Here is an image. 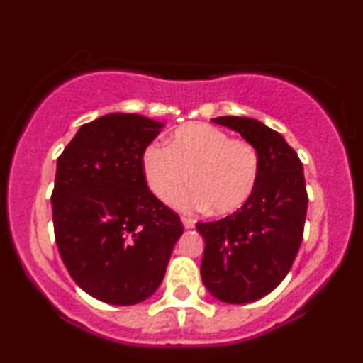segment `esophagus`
Masks as SVG:
<instances>
[{
	"mask_svg": "<svg viewBox=\"0 0 363 363\" xmlns=\"http://www.w3.org/2000/svg\"><path fill=\"white\" fill-rule=\"evenodd\" d=\"M182 225H184V228H194V220L193 218H187V216H182Z\"/></svg>",
	"mask_w": 363,
	"mask_h": 363,
	"instance_id": "esophagus-1",
	"label": "esophagus"
}]
</instances>
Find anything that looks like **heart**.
Masks as SVG:
<instances>
[{
    "instance_id": "b5f03b06",
    "label": "heart",
    "mask_w": 363,
    "mask_h": 363,
    "mask_svg": "<svg viewBox=\"0 0 363 363\" xmlns=\"http://www.w3.org/2000/svg\"><path fill=\"white\" fill-rule=\"evenodd\" d=\"M145 181L160 201L176 199L184 211L205 210L232 215L249 201L259 177V155L249 141L232 140L211 124H186L165 145L150 143L141 153Z\"/></svg>"
}]
</instances>
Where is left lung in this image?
Segmentation results:
<instances>
[{
	"mask_svg": "<svg viewBox=\"0 0 363 363\" xmlns=\"http://www.w3.org/2000/svg\"><path fill=\"white\" fill-rule=\"evenodd\" d=\"M239 133L259 155L249 201L218 222L196 223L205 237L201 278L218 301L247 303L273 291L301 247L307 213L302 162L274 129L237 116L211 119Z\"/></svg>",
	"mask_w": 363,
	"mask_h": 363,
	"instance_id": "left-lung-1",
	"label": "left lung"
}]
</instances>
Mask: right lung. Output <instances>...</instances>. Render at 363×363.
<instances>
[{
	"label": "right lung",
	"mask_w": 363,
	"mask_h": 363,
	"mask_svg": "<svg viewBox=\"0 0 363 363\" xmlns=\"http://www.w3.org/2000/svg\"><path fill=\"white\" fill-rule=\"evenodd\" d=\"M162 128L114 112L83 124L57 158L51 203L61 259L82 290L112 306L155 294L184 232L141 169V153Z\"/></svg>",
	"instance_id": "1"
}]
</instances>
